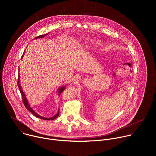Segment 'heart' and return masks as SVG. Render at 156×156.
Instances as JSON below:
<instances>
[{"instance_id":"b5f03b06","label":"heart","mask_w":156,"mask_h":156,"mask_svg":"<svg viewBox=\"0 0 156 156\" xmlns=\"http://www.w3.org/2000/svg\"><path fill=\"white\" fill-rule=\"evenodd\" d=\"M101 45V41L99 39H91L90 43L88 44V47L90 49H96Z\"/></svg>"}]
</instances>
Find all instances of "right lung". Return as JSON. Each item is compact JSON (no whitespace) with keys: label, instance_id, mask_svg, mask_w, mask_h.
<instances>
[{"label":"right lung","instance_id":"obj_1","mask_svg":"<svg viewBox=\"0 0 156 156\" xmlns=\"http://www.w3.org/2000/svg\"><path fill=\"white\" fill-rule=\"evenodd\" d=\"M48 34H49V33H47V34H42V35L37 36L36 37H35V38L33 39H38V38H42V37H45V36H46V35H48ZM24 54H25V51H24L23 54V55H22V57H21V58L23 57ZM18 71L20 72V68L18 69ZM19 74H20V73H19ZM18 87L19 90H20V93H21V94L22 99H23V103H24L25 106L26 108L30 111V112H31L34 115H35L36 117H37L39 118V119H42V120H54V119H57V118L58 117V116L59 115V109L58 110L57 113L54 117H50V118H46V117H42V116L38 115V114L35 112L34 110H33V108L30 107V105L29 103H28V100H27V98H26V96H25V93H24L23 90H22V88H21V84H20V75H18ZM65 87H65V86H60V87L58 89L57 93H58V96L64 91Z\"/></svg>","mask_w":156,"mask_h":156}]
</instances>
